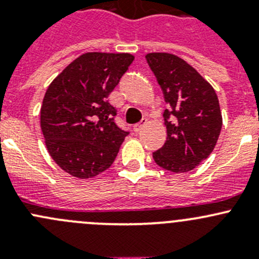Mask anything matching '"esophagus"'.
Wrapping results in <instances>:
<instances>
[{
	"label": "esophagus",
	"instance_id": "1",
	"mask_svg": "<svg viewBox=\"0 0 259 259\" xmlns=\"http://www.w3.org/2000/svg\"><path fill=\"white\" fill-rule=\"evenodd\" d=\"M145 122H146V120L144 119L142 122H139V124L134 125V127H133V130H134V133H137V134H138V133L142 132V129H143V127H144Z\"/></svg>",
	"mask_w": 259,
	"mask_h": 259
}]
</instances>
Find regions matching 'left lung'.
Returning <instances> with one entry per match:
<instances>
[{
	"label": "left lung",
	"instance_id": "obj_1",
	"mask_svg": "<svg viewBox=\"0 0 259 259\" xmlns=\"http://www.w3.org/2000/svg\"><path fill=\"white\" fill-rule=\"evenodd\" d=\"M146 61L168 104L166 140L154 151L155 163L173 173H187L207 159L222 129V113L213 86L180 57L151 52Z\"/></svg>",
	"mask_w": 259,
	"mask_h": 259
}]
</instances>
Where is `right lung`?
Returning <instances> with one entry per match:
<instances>
[{"mask_svg": "<svg viewBox=\"0 0 259 259\" xmlns=\"http://www.w3.org/2000/svg\"><path fill=\"white\" fill-rule=\"evenodd\" d=\"M133 61L130 54L86 52L50 83L41 130L51 158L70 176L93 178L114 163L129 132L115 124L108 96Z\"/></svg>", "mask_w": 259, "mask_h": 259, "instance_id": "1", "label": "right lung"}]
</instances>
